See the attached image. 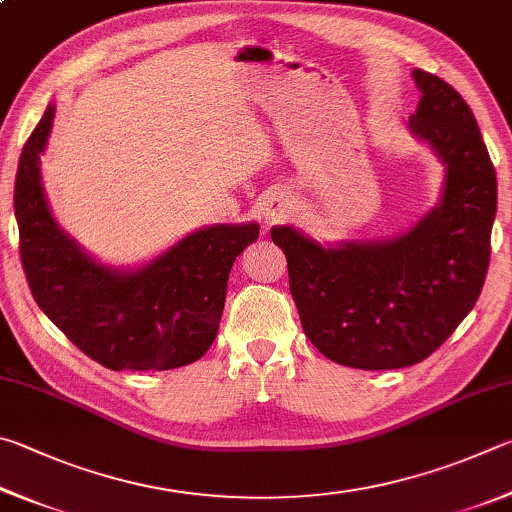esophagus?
Wrapping results in <instances>:
<instances>
[{"instance_id":"esophagus-1","label":"esophagus","mask_w":512,"mask_h":512,"mask_svg":"<svg viewBox=\"0 0 512 512\" xmlns=\"http://www.w3.org/2000/svg\"><path fill=\"white\" fill-rule=\"evenodd\" d=\"M261 213L265 220L270 222H283L290 218L292 213V200L288 193L283 191H270L261 200Z\"/></svg>"}]
</instances>
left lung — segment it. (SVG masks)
<instances>
[{
	"mask_svg": "<svg viewBox=\"0 0 512 512\" xmlns=\"http://www.w3.org/2000/svg\"><path fill=\"white\" fill-rule=\"evenodd\" d=\"M409 128L447 164L443 200L405 236L324 249L274 227L303 333L328 360L366 371L432 355L477 303L490 263L497 175L470 105L423 69Z\"/></svg>",
	"mask_w": 512,
	"mask_h": 512,
	"instance_id": "left-lung-1",
	"label": "left lung"
}]
</instances>
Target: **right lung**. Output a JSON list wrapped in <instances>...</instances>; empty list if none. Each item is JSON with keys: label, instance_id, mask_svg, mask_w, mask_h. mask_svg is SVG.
Here are the masks:
<instances>
[{"label": "right lung", "instance_id": "1", "mask_svg": "<svg viewBox=\"0 0 512 512\" xmlns=\"http://www.w3.org/2000/svg\"><path fill=\"white\" fill-rule=\"evenodd\" d=\"M53 105L26 139L15 177L20 258L35 303L74 346L112 371H166L209 351L218 335L231 265L258 224H218L177 242L137 272L96 265L53 222L40 152Z\"/></svg>", "mask_w": 512, "mask_h": 512}]
</instances>
